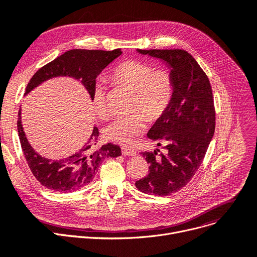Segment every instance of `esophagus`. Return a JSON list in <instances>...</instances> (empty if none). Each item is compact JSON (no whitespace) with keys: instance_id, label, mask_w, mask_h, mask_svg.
<instances>
[{"instance_id":"1","label":"esophagus","mask_w":257,"mask_h":257,"mask_svg":"<svg viewBox=\"0 0 257 257\" xmlns=\"http://www.w3.org/2000/svg\"><path fill=\"white\" fill-rule=\"evenodd\" d=\"M121 153L127 156H136L137 155V151L134 149H131L129 147H123L121 148Z\"/></svg>"}]
</instances>
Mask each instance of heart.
Segmentation results:
<instances>
[{"mask_svg":"<svg viewBox=\"0 0 257 257\" xmlns=\"http://www.w3.org/2000/svg\"><path fill=\"white\" fill-rule=\"evenodd\" d=\"M111 78L114 82L134 90L132 110H142L150 120L164 114L173 96V80L166 71H155L150 64L129 60L118 64ZM106 84L100 80L93 87L92 105L100 117L107 114L105 102ZM146 129V117L142 112L115 117L104 134L107 140L130 145Z\"/></svg>","mask_w":257,"mask_h":257,"instance_id":"heart-1","label":"heart"}]
</instances>
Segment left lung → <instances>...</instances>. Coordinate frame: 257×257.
I'll return each instance as SVG.
<instances>
[{
    "instance_id": "obj_1",
    "label": "left lung",
    "mask_w": 257,
    "mask_h": 257,
    "mask_svg": "<svg viewBox=\"0 0 257 257\" xmlns=\"http://www.w3.org/2000/svg\"><path fill=\"white\" fill-rule=\"evenodd\" d=\"M137 51L168 66L173 96L147 134L157 146L166 144L167 151L159 155V149L141 153L149 164V173L136 186L145 194L168 196L191 181L206 154L215 128L212 90L206 74L186 51Z\"/></svg>"
}]
</instances>
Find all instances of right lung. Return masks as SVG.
<instances>
[{
    "label": "right lung",
    "mask_w": 257,
    "mask_h": 257,
    "mask_svg": "<svg viewBox=\"0 0 257 257\" xmlns=\"http://www.w3.org/2000/svg\"><path fill=\"white\" fill-rule=\"evenodd\" d=\"M120 55V49L67 51L33 75L27 85L25 96L50 79L69 77L81 82L92 101L96 78ZM18 131L24 155L34 177L40 184L54 192L70 193L85 187L93 180L104 159L121 155L120 148L110 143L98 148L99 130L93 127L89 139L74 154L60 159L42 156L33 149L26 137L22 124V107L19 111Z\"/></svg>",
    "instance_id": "add662e5"
}]
</instances>
